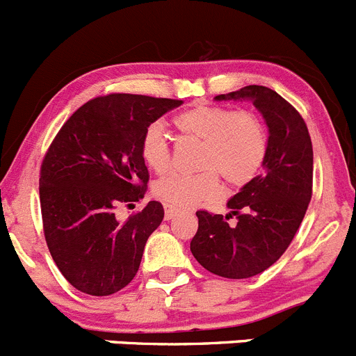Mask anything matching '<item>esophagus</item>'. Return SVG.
Returning a JSON list of instances; mask_svg holds the SVG:
<instances>
[{"mask_svg":"<svg viewBox=\"0 0 356 356\" xmlns=\"http://www.w3.org/2000/svg\"><path fill=\"white\" fill-rule=\"evenodd\" d=\"M176 213H178V210L172 209V207H165V213H163V219L165 221H171V219H175Z\"/></svg>","mask_w":356,"mask_h":356,"instance_id":"34e87169","label":"esophagus"}]
</instances>
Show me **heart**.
Returning <instances> with one entry per match:
<instances>
[{
	"instance_id": "heart-1",
	"label": "heart",
	"mask_w": 356,
	"mask_h": 356,
	"mask_svg": "<svg viewBox=\"0 0 356 356\" xmlns=\"http://www.w3.org/2000/svg\"><path fill=\"white\" fill-rule=\"evenodd\" d=\"M184 140L200 143L196 168L200 172H175L155 185V194L176 210L216 200L226 191H241L259 176L267 156V130L262 118L250 108L200 103L181 110L171 119ZM140 156L156 175L172 165V147L160 127L151 124L140 139Z\"/></svg>"
}]
</instances>
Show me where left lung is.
Here are the masks:
<instances>
[{"mask_svg":"<svg viewBox=\"0 0 356 356\" xmlns=\"http://www.w3.org/2000/svg\"><path fill=\"white\" fill-rule=\"evenodd\" d=\"M242 97L262 112L269 127L264 171L228 201L226 217L197 210V232L191 241L194 259L229 280L260 275L285 253L303 221L314 180L312 140L300 112L264 85H248L216 99Z\"/></svg>","mask_w":356,"mask_h":356,"instance_id":"8db88e82","label":"left lung"}]
</instances>
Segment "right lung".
I'll use <instances>...</instances> for the list:
<instances>
[{
	"instance_id": "right-lung-1",
	"label": "right lung",
	"mask_w": 356,
	"mask_h": 356,
	"mask_svg": "<svg viewBox=\"0 0 356 356\" xmlns=\"http://www.w3.org/2000/svg\"><path fill=\"white\" fill-rule=\"evenodd\" d=\"M180 99L143 94L97 96L64 122L40 163L39 196L48 250L80 292L110 296L137 275L163 207L149 201L119 221L115 209L146 193L149 171L140 139Z\"/></svg>"
}]
</instances>
